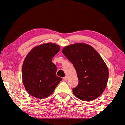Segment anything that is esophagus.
Here are the masks:
<instances>
[{
  "label": "esophagus",
  "instance_id": "obj_1",
  "mask_svg": "<svg viewBox=\"0 0 125 125\" xmlns=\"http://www.w3.org/2000/svg\"><path fill=\"white\" fill-rule=\"evenodd\" d=\"M68 79V77L67 76H65L64 77H63V80H64V81H67Z\"/></svg>",
  "mask_w": 125,
  "mask_h": 125
}]
</instances>
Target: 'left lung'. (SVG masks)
Wrapping results in <instances>:
<instances>
[{"instance_id": "8db88e82", "label": "left lung", "mask_w": 125, "mask_h": 125, "mask_svg": "<svg viewBox=\"0 0 125 125\" xmlns=\"http://www.w3.org/2000/svg\"><path fill=\"white\" fill-rule=\"evenodd\" d=\"M63 54L76 70L78 84L73 89L80 100L96 99L104 91L108 79V70L104 61L94 48L85 43L65 47Z\"/></svg>"}]
</instances>
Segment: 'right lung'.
<instances>
[{"instance_id": "add662e5", "label": "right lung", "mask_w": 125, "mask_h": 125, "mask_svg": "<svg viewBox=\"0 0 125 125\" xmlns=\"http://www.w3.org/2000/svg\"><path fill=\"white\" fill-rule=\"evenodd\" d=\"M60 48L54 43L42 44L28 53L23 63L22 77L27 91L42 99L52 94L62 78L56 76L57 67L52 58Z\"/></svg>"}]
</instances>
